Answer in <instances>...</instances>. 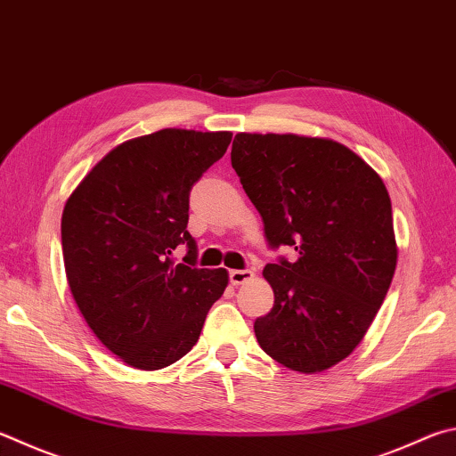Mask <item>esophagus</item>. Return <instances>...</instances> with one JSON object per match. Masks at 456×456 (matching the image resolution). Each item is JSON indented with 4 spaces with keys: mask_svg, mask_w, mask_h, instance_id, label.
<instances>
[{
    "mask_svg": "<svg viewBox=\"0 0 456 456\" xmlns=\"http://www.w3.org/2000/svg\"><path fill=\"white\" fill-rule=\"evenodd\" d=\"M253 275L255 273L251 269H233V271H229V281L233 285H243V283H247V281H251Z\"/></svg>",
    "mask_w": 456,
    "mask_h": 456,
    "instance_id": "esophagus-1",
    "label": "esophagus"
}]
</instances>
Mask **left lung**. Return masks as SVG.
<instances>
[{"label": "left lung", "instance_id": "obj_1", "mask_svg": "<svg viewBox=\"0 0 456 456\" xmlns=\"http://www.w3.org/2000/svg\"><path fill=\"white\" fill-rule=\"evenodd\" d=\"M231 165L271 249L299 255L263 269L275 303L255 321L256 341L291 370L337 365L362 341L395 275L383 179L341 143L291 134H237Z\"/></svg>", "mask_w": 456, "mask_h": 456}]
</instances>
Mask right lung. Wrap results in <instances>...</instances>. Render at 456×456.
Listing matches in <instances>:
<instances>
[{"label":"right lung","mask_w":456,"mask_h":456,"mask_svg":"<svg viewBox=\"0 0 456 456\" xmlns=\"http://www.w3.org/2000/svg\"><path fill=\"white\" fill-rule=\"evenodd\" d=\"M233 134L161 129L111 149L65 203L63 263L77 307L107 349L143 370L191 351L225 269L197 267L189 193ZM179 244L183 264L172 261Z\"/></svg>","instance_id":"1"}]
</instances>
